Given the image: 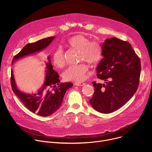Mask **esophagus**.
I'll use <instances>...</instances> for the list:
<instances>
[{
  "instance_id": "34e87169",
  "label": "esophagus",
  "mask_w": 152,
  "mask_h": 152,
  "mask_svg": "<svg viewBox=\"0 0 152 152\" xmlns=\"http://www.w3.org/2000/svg\"><path fill=\"white\" fill-rule=\"evenodd\" d=\"M85 84V83H83V82H76V83H75V85H76V86H83V85H84Z\"/></svg>"
}]
</instances>
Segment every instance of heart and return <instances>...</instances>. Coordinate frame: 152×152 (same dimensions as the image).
<instances>
[{
  "instance_id": "b5f03b06",
  "label": "heart",
  "mask_w": 152,
  "mask_h": 152,
  "mask_svg": "<svg viewBox=\"0 0 152 152\" xmlns=\"http://www.w3.org/2000/svg\"><path fill=\"white\" fill-rule=\"evenodd\" d=\"M66 46L73 50L79 51V61H86L91 66L99 64L103 58L102 48L100 43L95 39L90 38L81 34H77L70 38L66 42ZM52 62L55 66L59 69L66 65L64 53L61 48L56 49L52 55ZM89 67L85 63L70 66L63 73V77L66 80L80 82L86 77Z\"/></svg>"
}]
</instances>
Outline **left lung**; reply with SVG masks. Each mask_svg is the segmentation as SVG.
<instances>
[{"mask_svg":"<svg viewBox=\"0 0 152 152\" xmlns=\"http://www.w3.org/2000/svg\"><path fill=\"white\" fill-rule=\"evenodd\" d=\"M97 77L104 84L93 82L94 93L90 103L97 111L109 114L117 110L137 91L141 74V61L129 42L117 38L102 44Z\"/></svg>","mask_w":152,"mask_h":152,"instance_id":"obj_1","label":"left lung"}]
</instances>
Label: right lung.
I'll use <instances>...</instances> for the list:
<instances>
[{
  "instance_id": "1",
  "label": "right lung",
  "mask_w": 152,
  "mask_h": 152,
  "mask_svg": "<svg viewBox=\"0 0 152 152\" xmlns=\"http://www.w3.org/2000/svg\"><path fill=\"white\" fill-rule=\"evenodd\" d=\"M55 38V37H50L33 43H29L14 56L12 64L17 59L44 49L50 44ZM48 59V62H45L46 66V79L37 93L29 94L20 91L16 86L12 70L11 73V85L13 92L28 110L42 117L49 116L59 109L65 93L73 85L70 82L60 83L59 76L58 73L53 70L49 57Z\"/></svg>"
}]
</instances>
